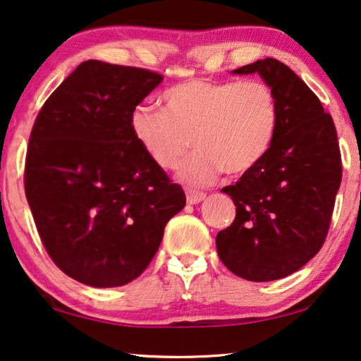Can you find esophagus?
Masks as SVG:
<instances>
[{"label":"esophagus","instance_id":"1","mask_svg":"<svg viewBox=\"0 0 361 361\" xmlns=\"http://www.w3.org/2000/svg\"><path fill=\"white\" fill-rule=\"evenodd\" d=\"M205 193L203 192H197V190H187V203H190V205H197V203H200L202 200H205Z\"/></svg>","mask_w":361,"mask_h":361}]
</instances>
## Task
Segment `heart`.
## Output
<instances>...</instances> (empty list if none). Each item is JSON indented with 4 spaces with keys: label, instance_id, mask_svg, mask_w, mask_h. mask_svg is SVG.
<instances>
[{
    "label": "heart",
    "instance_id": "1",
    "mask_svg": "<svg viewBox=\"0 0 361 361\" xmlns=\"http://www.w3.org/2000/svg\"><path fill=\"white\" fill-rule=\"evenodd\" d=\"M166 109L138 106L130 125L133 137L154 164L174 169L190 185L212 184L221 171L241 176L262 161L275 142L280 122L276 94L260 80L215 82L192 80L163 94Z\"/></svg>",
    "mask_w": 361,
    "mask_h": 361
}]
</instances>
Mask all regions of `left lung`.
Returning a JSON list of instances; mask_svg holds the SVG:
<instances>
[{"label": "left lung", "instance_id": "obj_1", "mask_svg": "<svg viewBox=\"0 0 361 361\" xmlns=\"http://www.w3.org/2000/svg\"><path fill=\"white\" fill-rule=\"evenodd\" d=\"M259 73L279 99L280 122L267 156L224 187L236 205L231 226L216 234L221 262L249 281L295 274L326 241L342 180L341 148L331 114L293 70L257 60L233 75Z\"/></svg>", "mask_w": 361, "mask_h": 361}]
</instances>
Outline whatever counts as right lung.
Segmentation results:
<instances>
[{
	"mask_svg": "<svg viewBox=\"0 0 361 361\" xmlns=\"http://www.w3.org/2000/svg\"><path fill=\"white\" fill-rule=\"evenodd\" d=\"M161 81L143 68L82 61L35 118L25 197L47 252L80 283L112 288L142 275L185 207L130 125Z\"/></svg>",
	"mask_w": 361,
	"mask_h": 361,
	"instance_id": "obj_1",
	"label": "right lung"
}]
</instances>
